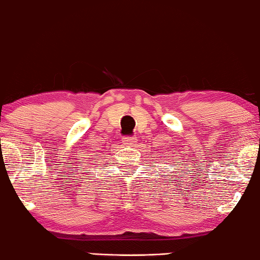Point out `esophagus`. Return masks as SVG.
I'll use <instances>...</instances> for the list:
<instances>
[{"label": "esophagus", "mask_w": 260, "mask_h": 260, "mask_svg": "<svg viewBox=\"0 0 260 260\" xmlns=\"http://www.w3.org/2000/svg\"><path fill=\"white\" fill-rule=\"evenodd\" d=\"M123 143L125 145H133L134 143H136L137 142V137H134V136H124L122 138Z\"/></svg>", "instance_id": "34e87169"}]
</instances>
